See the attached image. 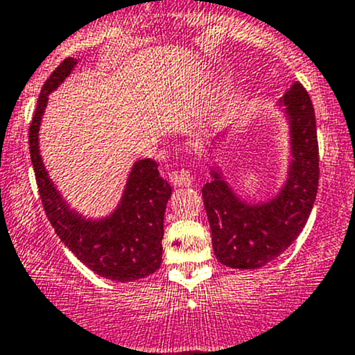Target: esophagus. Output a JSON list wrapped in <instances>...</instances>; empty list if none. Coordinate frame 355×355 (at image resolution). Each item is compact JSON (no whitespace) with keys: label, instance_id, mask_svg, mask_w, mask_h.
Wrapping results in <instances>:
<instances>
[{"label":"esophagus","instance_id":"34e87169","mask_svg":"<svg viewBox=\"0 0 355 355\" xmlns=\"http://www.w3.org/2000/svg\"><path fill=\"white\" fill-rule=\"evenodd\" d=\"M169 179L174 186H178V188H181V186L182 188H186V186L193 184V176H191L188 169L173 171V173L169 174Z\"/></svg>","mask_w":355,"mask_h":355}]
</instances>
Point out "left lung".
Segmentation results:
<instances>
[{"label": "left lung", "instance_id": "left-lung-1", "mask_svg": "<svg viewBox=\"0 0 355 355\" xmlns=\"http://www.w3.org/2000/svg\"><path fill=\"white\" fill-rule=\"evenodd\" d=\"M290 130V166L284 188L265 202H246L216 167L202 188L211 240L218 260L230 268L265 266L297 240L318 189V144L313 105L295 82L280 101Z\"/></svg>", "mask_w": 355, "mask_h": 355}]
</instances>
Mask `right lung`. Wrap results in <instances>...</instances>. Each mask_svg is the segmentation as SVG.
I'll return each instance as SVG.
<instances>
[{
  "label": "right lung",
  "mask_w": 355,
  "mask_h": 355,
  "mask_svg": "<svg viewBox=\"0 0 355 355\" xmlns=\"http://www.w3.org/2000/svg\"><path fill=\"white\" fill-rule=\"evenodd\" d=\"M77 65L65 58L40 92L37 110L30 124V156L43 209L58 238L92 272L114 282H132L154 273L161 266L164 211L171 186L161 178L157 162H134L117 209L102 220H87L70 209L55 188L40 156L38 130L49 95L58 89Z\"/></svg>",
  "instance_id": "obj_1"
}]
</instances>
